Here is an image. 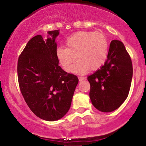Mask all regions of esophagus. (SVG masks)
I'll return each instance as SVG.
<instances>
[{
  "instance_id": "esophagus-1",
  "label": "esophagus",
  "mask_w": 146,
  "mask_h": 146,
  "mask_svg": "<svg viewBox=\"0 0 146 146\" xmlns=\"http://www.w3.org/2000/svg\"><path fill=\"white\" fill-rule=\"evenodd\" d=\"M78 79H79V81H83L84 80L86 79L84 77H82V76H80L78 77Z\"/></svg>"
}]
</instances>
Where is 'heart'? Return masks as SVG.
Here are the masks:
<instances>
[{
  "label": "heart",
  "instance_id": "b5f03b06",
  "mask_svg": "<svg viewBox=\"0 0 146 146\" xmlns=\"http://www.w3.org/2000/svg\"><path fill=\"white\" fill-rule=\"evenodd\" d=\"M66 48L56 49V57L65 71L70 72L77 56L79 61L74 72L82 74L89 70H96L104 64L108 54V41L101 32L80 31L66 40Z\"/></svg>",
  "mask_w": 146,
  "mask_h": 146
}]
</instances>
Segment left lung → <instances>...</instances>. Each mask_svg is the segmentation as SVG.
<instances>
[{
    "label": "left lung",
    "instance_id": "left-lung-1",
    "mask_svg": "<svg viewBox=\"0 0 146 146\" xmlns=\"http://www.w3.org/2000/svg\"><path fill=\"white\" fill-rule=\"evenodd\" d=\"M133 75L131 58L121 41L110 42L104 64L88 77L90 98L99 111L110 112L118 108L128 96Z\"/></svg>",
    "mask_w": 146,
    "mask_h": 146
}]
</instances>
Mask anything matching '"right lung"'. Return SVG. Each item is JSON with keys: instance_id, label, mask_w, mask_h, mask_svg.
<instances>
[{"instance_id": "right-lung-1", "label": "right lung", "mask_w": 146, "mask_h": 146, "mask_svg": "<svg viewBox=\"0 0 146 146\" xmlns=\"http://www.w3.org/2000/svg\"><path fill=\"white\" fill-rule=\"evenodd\" d=\"M28 42L18 60L19 87L31 111L40 118L56 121L69 110L78 78L59 66L56 38L59 31H48Z\"/></svg>"}]
</instances>
